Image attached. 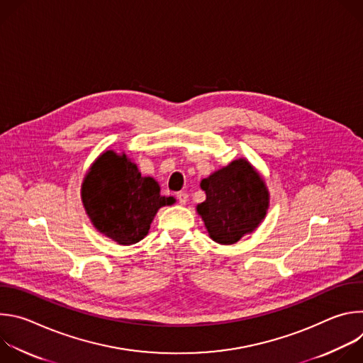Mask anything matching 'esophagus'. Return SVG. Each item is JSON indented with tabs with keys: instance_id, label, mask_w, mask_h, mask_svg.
Here are the masks:
<instances>
[{
	"instance_id": "esophagus-1",
	"label": "esophagus",
	"mask_w": 363,
	"mask_h": 363,
	"mask_svg": "<svg viewBox=\"0 0 363 363\" xmlns=\"http://www.w3.org/2000/svg\"><path fill=\"white\" fill-rule=\"evenodd\" d=\"M177 198H178V201H179V203H186V201H188V195H186V192H178L177 194Z\"/></svg>"
}]
</instances>
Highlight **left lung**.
Here are the masks:
<instances>
[{
  "instance_id": "obj_1",
  "label": "left lung",
  "mask_w": 363,
  "mask_h": 363,
  "mask_svg": "<svg viewBox=\"0 0 363 363\" xmlns=\"http://www.w3.org/2000/svg\"><path fill=\"white\" fill-rule=\"evenodd\" d=\"M206 199L198 203L210 237L218 244H235L252 233L269 210L264 179L245 160L233 161L201 181Z\"/></svg>"
}]
</instances>
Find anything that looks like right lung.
<instances>
[{
  "label": "right lung",
  "instance_id": "obj_1",
  "mask_svg": "<svg viewBox=\"0 0 363 363\" xmlns=\"http://www.w3.org/2000/svg\"><path fill=\"white\" fill-rule=\"evenodd\" d=\"M158 182L142 177L126 153L103 152L82 184L84 210L99 233L122 245L139 242L161 206L175 202L162 196Z\"/></svg>",
  "mask_w": 363,
  "mask_h": 363
}]
</instances>
